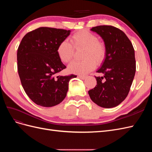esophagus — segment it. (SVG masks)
<instances>
[{
    "label": "esophagus",
    "mask_w": 152,
    "mask_h": 152,
    "mask_svg": "<svg viewBox=\"0 0 152 152\" xmlns=\"http://www.w3.org/2000/svg\"><path fill=\"white\" fill-rule=\"evenodd\" d=\"M80 79H82V80H84L86 78V76H84V75H79V77Z\"/></svg>",
    "instance_id": "1"
}]
</instances>
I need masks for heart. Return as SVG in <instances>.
<instances>
[{
	"instance_id": "heart-1",
	"label": "heart",
	"mask_w": 152,
	"mask_h": 152,
	"mask_svg": "<svg viewBox=\"0 0 152 152\" xmlns=\"http://www.w3.org/2000/svg\"><path fill=\"white\" fill-rule=\"evenodd\" d=\"M71 44L67 40H63L57 48V54L60 61L64 63H69L73 56L74 49H84L82 53L83 60L73 61L68 66L71 73L79 75L86 74L96 67V64L103 62L106 56L107 49L105 45L99 41L98 37L86 30L76 32L70 38ZM73 47H72V46Z\"/></svg>"
}]
</instances>
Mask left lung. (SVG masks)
Segmentation results:
<instances>
[{"label": "left lung", "instance_id": "1", "mask_svg": "<svg viewBox=\"0 0 152 152\" xmlns=\"http://www.w3.org/2000/svg\"><path fill=\"white\" fill-rule=\"evenodd\" d=\"M102 38L107 53L95 77L97 85L88 91L91 100L103 108L121 104L129 92L136 72L134 49L124 32L115 27L101 25L91 29Z\"/></svg>", "mask_w": 152, "mask_h": 152}]
</instances>
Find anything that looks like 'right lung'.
<instances>
[{"label": "right lung", "mask_w": 152, "mask_h": 152, "mask_svg": "<svg viewBox=\"0 0 152 152\" xmlns=\"http://www.w3.org/2000/svg\"><path fill=\"white\" fill-rule=\"evenodd\" d=\"M70 30L49 27L26 34L17 53L18 71L23 87L37 104L52 107L63 102L70 79L77 75H58L66 68L57 54L59 44L70 34Z\"/></svg>", "instance_id": "right-lung-1"}]
</instances>
